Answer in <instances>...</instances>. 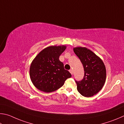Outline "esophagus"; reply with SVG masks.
Instances as JSON below:
<instances>
[{"label":"esophagus","mask_w":124,"mask_h":124,"mask_svg":"<svg viewBox=\"0 0 124 124\" xmlns=\"http://www.w3.org/2000/svg\"><path fill=\"white\" fill-rule=\"evenodd\" d=\"M69 71H70V72L71 73V74L72 75H73V70H72V69H71V70H69Z\"/></svg>","instance_id":"obj_1"}]
</instances>
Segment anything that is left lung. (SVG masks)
<instances>
[{
	"label": "left lung",
	"mask_w": 124,
	"mask_h": 124,
	"mask_svg": "<svg viewBox=\"0 0 124 124\" xmlns=\"http://www.w3.org/2000/svg\"><path fill=\"white\" fill-rule=\"evenodd\" d=\"M73 51L83 64L84 75L81 81L76 82L77 90L82 96L91 97L96 94L104 85L106 70L100 58L85 47H76Z\"/></svg>",
	"instance_id": "8db88e82"
}]
</instances>
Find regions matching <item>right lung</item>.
<instances>
[{
	"label": "right lung",
	"mask_w": 124,
	"mask_h": 124,
	"mask_svg": "<svg viewBox=\"0 0 124 124\" xmlns=\"http://www.w3.org/2000/svg\"><path fill=\"white\" fill-rule=\"evenodd\" d=\"M65 46H49L41 51L32 61L30 76L36 88L45 93L58 90L64 85L71 74L65 70L59 59L66 49Z\"/></svg>",
	"instance_id": "right-lung-1"
}]
</instances>
